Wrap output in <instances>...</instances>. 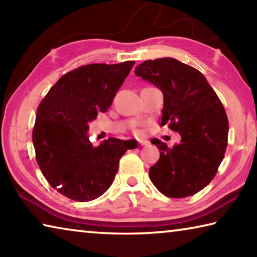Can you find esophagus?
I'll return each mask as SVG.
<instances>
[{
  "label": "esophagus",
  "mask_w": 257,
  "mask_h": 257,
  "mask_svg": "<svg viewBox=\"0 0 257 257\" xmlns=\"http://www.w3.org/2000/svg\"><path fill=\"white\" fill-rule=\"evenodd\" d=\"M138 143H139V145H141V146H145V145L149 144V142L144 141V139H138Z\"/></svg>",
  "instance_id": "34e87169"
}]
</instances>
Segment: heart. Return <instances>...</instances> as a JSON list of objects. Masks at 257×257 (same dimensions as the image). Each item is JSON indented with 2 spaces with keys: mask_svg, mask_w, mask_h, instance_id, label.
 Listing matches in <instances>:
<instances>
[{
  "mask_svg": "<svg viewBox=\"0 0 257 257\" xmlns=\"http://www.w3.org/2000/svg\"><path fill=\"white\" fill-rule=\"evenodd\" d=\"M137 134H141V132H139V130H137V132H136Z\"/></svg>",
  "mask_w": 257,
  "mask_h": 257,
  "instance_id": "heart-1",
  "label": "heart"
}]
</instances>
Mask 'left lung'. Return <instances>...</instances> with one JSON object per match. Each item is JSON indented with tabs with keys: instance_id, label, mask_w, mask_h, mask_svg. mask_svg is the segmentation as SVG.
Here are the masks:
<instances>
[{
	"instance_id": "obj_1",
	"label": "left lung",
	"mask_w": 257,
	"mask_h": 257,
	"mask_svg": "<svg viewBox=\"0 0 257 257\" xmlns=\"http://www.w3.org/2000/svg\"><path fill=\"white\" fill-rule=\"evenodd\" d=\"M135 75L163 93L162 122L178 132L181 141L169 149L152 141L160 159L150 168L154 186L168 197L198 193L216 175L228 144L229 122L222 103L197 69L172 58L147 60Z\"/></svg>"
}]
</instances>
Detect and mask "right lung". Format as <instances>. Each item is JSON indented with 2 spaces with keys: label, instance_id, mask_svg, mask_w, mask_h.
Segmentation results:
<instances>
[{
  "label": "right lung",
  "instance_id": "add662e5",
  "mask_svg": "<svg viewBox=\"0 0 257 257\" xmlns=\"http://www.w3.org/2000/svg\"><path fill=\"white\" fill-rule=\"evenodd\" d=\"M135 61L87 64L66 73L37 108L33 144L40 169L54 189L77 202L103 195L133 142L108 138L94 146L88 123L106 112Z\"/></svg>",
  "mask_w": 257,
  "mask_h": 257
}]
</instances>
